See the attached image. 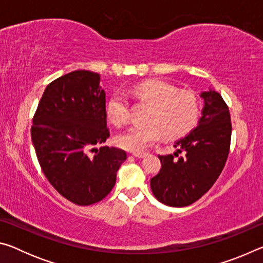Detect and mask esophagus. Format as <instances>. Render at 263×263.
<instances>
[{
  "label": "esophagus",
  "instance_id": "1",
  "mask_svg": "<svg viewBox=\"0 0 263 263\" xmlns=\"http://www.w3.org/2000/svg\"><path fill=\"white\" fill-rule=\"evenodd\" d=\"M132 155H133V157H135V158H138V159H141V158H144V157H146V155H147V154H146L145 152H135V153H133Z\"/></svg>",
  "mask_w": 263,
  "mask_h": 263
}]
</instances>
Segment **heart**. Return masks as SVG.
<instances>
[{
  "label": "heart",
  "instance_id": "b5f03b06",
  "mask_svg": "<svg viewBox=\"0 0 263 263\" xmlns=\"http://www.w3.org/2000/svg\"><path fill=\"white\" fill-rule=\"evenodd\" d=\"M132 95L151 105L144 124H136L116 138L119 147L130 152H141L163 135L166 139H177L188 133L197 123L198 100L194 94L177 91L173 84L161 80H147L132 88ZM106 115L116 125L128 118V102L122 92H116L106 104Z\"/></svg>",
  "mask_w": 263,
  "mask_h": 263
}]
</instances>
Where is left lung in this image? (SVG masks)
<instances>
[{
	"mask_svg": "<svg viewBox=\"0 0 263 263\" xmlns=\"http://www.w3.org/2000/svg\"><path fill=\"white\" fill-rule=\"evenodd\" d=\"M202 117L189 135L175 142L174 154L159 155L161 169L151 179V189L159 202L182 208L208 193L220 175L230 152L231 116L215 89L202 91ZM185 154L178 157V153Z\"/></svg>",
	"mask_w": 263,
	"mask_h": 263,
	"instance_id": "1",
	"label": "left lung"
}]
</instances>
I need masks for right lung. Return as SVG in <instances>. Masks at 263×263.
Returning <instances> with one entry per match:
<instances>
[{
	"mask_svg": "<svg viewBox=\"0 0 263 263\" xmlns=\"http://www.w3.org/2000/svg\"><path fill=\"white\" fill-rule=\"evenodd\" d=\"M100 74L74 70L46 87L31 126V139L48 182L66 199L90 205L116 183L125 151L104 144L105 91Z\"/></svg>",
	"mask_w": 263,
	"mask_h": 263,
	"instance_id": "right-lung-1",
	"label": "right lung"
}]
</instances>
